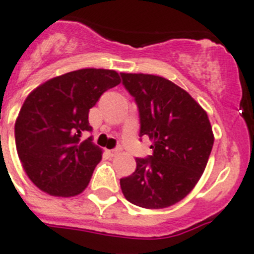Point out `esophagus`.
I'll list each match as a JSON object with an SVG mask.
<instances>
[{
    "instance_id": "1",
    "label": "esophagus",
    "mask_w": 254,
    "mask_h": 254,
    "mask_svg": "<svg viewBox=\"0 0 254 254\" xmlns=\"http://www.w3.org/2000/svg\"><path fill=\"white\" fill-rule=\"evenodd\" d=\"M108 153H109L110 157H116L117 154L119 153V149H112V150H108Z\"/></svg>"
}]
</instances>
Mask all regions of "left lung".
Segmentation results:
<instances>
[{
    "mask_svg": "<svg viewBox=\"0 0 254 254\" xmlns=\"http://www.w3.org/2000/svg\"><path fill=\"white\" fill-rule=\"evenodd\" d=\"M138 108L140 133L153 154L136 158V170L121 179L125 198L137 207L173 205L192 190L213 146L207 113L185 90L159 75L121 73Z\"/></svg>",
    "mask_w": 254,
    "mask_h": 254,
    "instance_id": "obj_1",
    "label": "left lung"
}]
</instances>
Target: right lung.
Wrapping results in <instances>:
<instances>
[{"instance_id":"obj_1","label":"right lung","mask_w":254,"mask_h":254,"mask_svg":"<svg viewBox=\"0 0 254 254\" xmlns=\"http://www.w3.org/2000/svg\"><path fill=\"white\" fill-rule=\"evenodd\" d=\"M109 69H79L32 91L15 122V144L30 181L54 196H74L87 188L101 149L91 137L88 112L101 95L119 84Z\"/></svg>"}]
</instances>
